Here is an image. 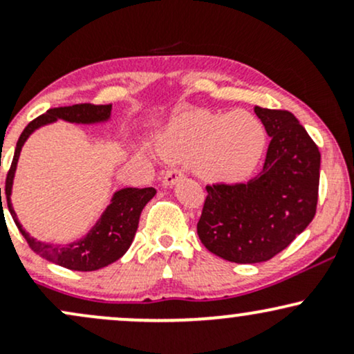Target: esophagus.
<instances>
[{
  "instance_id": "esophagus-1",
  "label": "esophagus",
  "mask_w": 354,
  "mask_h": 354,
  "mask_svg": "<svg viewBox=\"0 0 354 354\" xmlns=\"http://www.w3.org/2000/svg\"><path fill=\"white\" fill-rule=\"evenodd\" d=\"M181 178H183V173L180 169H169V171H166V174L163 176V186H166V188H171V186L176 185Z\"/></svg>"
}]
</instances>
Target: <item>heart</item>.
<instances>
[{
    "mask_svg": "<svg viewBox=\"0 0 354 354\" xmlns=\"http://www.w3.org/2000/svg\"><path fill=\"white\" fill-rule=\"evenodd\" d=\"M171 161H191L211 183H239L256 171L266 149V129L253 113L193 109L173 118L158 138Z\"/></svg>",
    "mask_w": 354,
    "mask_h": 354,
    "instance_id": "1",
    "label": "heart"
}]
</instances>
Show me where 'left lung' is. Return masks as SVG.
I'll return each mask as SVG.
<instances>
[{"mask_svg": "<svg viewBox=\"0 0 354 354\" xmlns=\"http://www.w3.org/2000/svg\"><path fill=\"white\" fill-rule=\"evenodd\" d=\"M268 136L263 171L248 183L206 186L198 236L231 263L271 259L301 234L316 213L321 154L296 116L254 106Z\"/></svg>", "mask_w": 354, "mask_h": 354, "instance_id": "1", "label": "left lung"}]
</instances>
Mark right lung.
<instances>
[{
	"label": "right lung",
	"instance_id": "right-lung-1",
	"mask_svg": "<svg viewBox=\"0 0 354 354\" xmlns=\"http://www.w3.org/2000/svg\"><path fill=\"white\" fill-rule=\"evenodd\" d=\"M58 120L68 121L73 124H100L111 121V104H73V106L64 108H53L48 109L41 116L31 121L26 128L23 129L18 143H16L13 163H11L10 173L6 176V201L8 209L13 216L16 226L21 231L24 239L31 250L36 254L43 256L48 261L55 263L63 268L73 271H96L100 268H104L116 259H120L131 246L135 239L138 223H140L141 211L146 206V203L153 200L156 194L154 188H123L113 193L111 200L106 209L101 213L98 221L93 225V228L84 234L83 238L76 241L64 243H46L39 241L31 236L23 225L19 223L16 211L11 205V193H13V181L16 166H18L19 153H21L24 143L36 129L43 128L46 124L56 123ZM0 200H1V188H0Z\"/></svg>",
	"mask_w": 354,
	"mask_h": 354
}]
</instances>
